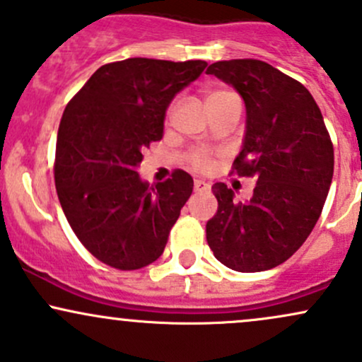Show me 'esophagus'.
<instances>
[{
  "label": "esophagus",
  "mask_w": 362,
  "mask_h": 362,
  "mask_svg": "<svg viewBox=\"0 0 362 362\" xmlns=\"http://www.w3.org/2000/svg\"><path fill=\"white\" fill-rule=\"evenodd\" d=\"M194 190H195V192H209L211 185L204 180H195L194 182Z\"/></svg>",
  "instance_id": "obj_1"
}]
</instances>
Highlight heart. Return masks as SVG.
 Wrapping results in <instances>:
<instances>
[{
  "label": "heart",
  "mask_w": 362,
  "mask_h": 362,
  "mask_svg": "<svg viewBox=\"0 0 362 362\" xmlns=\"http://www.w3.org/2000/svg\"><path fill=\"white\" fill-rule=\"evenodd\" d=\"M230 93L228 90H209L206 93V100H213V98H218V97H223V95ZM189 163L192 165L194 168L197 170H207L213 167V156L209 155V153L204 151V149H194V151H190L189 155Z\"/></svg>",
  "instance_id": "obj_1"
}]
</instances>
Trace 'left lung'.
Masks as SVG:
<instances>
[{"label":"left lung","instance_id":"obj_1","mask_svg":"<svg viewBox=\"0 0 362 362\" xmlns=\"http://www.w3.org/2000/svg\"><path fill=\"white\" fill-rule=\"evenodd\" d=\"M206 73L242 95L247 126L233 170L257 178L245 202L221 182L213 185L218 213L206 224L207 243L233 271H269L317 224L334 175V146L310 91L267 62L218 61Z\"/></svg>","mask_w":362,"mask_h":362}]
</instances>
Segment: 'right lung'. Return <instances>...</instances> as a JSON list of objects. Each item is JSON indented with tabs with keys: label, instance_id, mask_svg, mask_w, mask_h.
Returning <instances> with one entry per match:
<instances>
[{
	"label": "right lung",
	"instance_id": "right-lung-1",
	"mask_svg": "<svg viewBox=\"0 0 362 362\" xmlns=\"http://www.w3.org/2000/svg\"><path fill=\"white\" fill-rule=\"evenodd\" d=\"M206 66L146 57L103 64L64 109L54 163L57 197L78 240L110 267L136 271L155 262L192 194L184 170L149 185L138 167L144 149L163 138L173 97Z\"/></svg>",
	"mask_w": 362,
	"mask_h": 362
}]
</instances>
